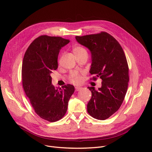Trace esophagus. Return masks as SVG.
I'll return each mask as SVG.
<instances>
[{
    "instance_id": "34e87169",
    "label": "esophagus",
    "mask_w": 152,
    "mask_h": 152,
    "mask_svg": "<svg viewBox=\"0 0 152 152\" xmlns=\"http://www.w3.org/2000/svg\"><path fill=\"white\" fill-rule=\"evenodd\" d=\"M82 88H81V87H78V86H76V87H75L76 91H79L81 90Z\"/></svg>"
}]
</instances>
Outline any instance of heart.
<instances>
[{
  "instance_id": "b5f03b06",
  "label": "heart",
  "mask_w": 152,
  "mask_h": 152,
  "mask_svg": "<svg viewBox=\"0 0 152 152\" xmlns=\"http://www.w3.org/2000/svg\"><path fill=\"white\" fill-rule=\"evenodd\" d=\"M73 53H75V56L77 57L84 53H87V52H86V50L82 47L76 46V47H75L73 49ZM72 81L75 83H78L80 81V77L77 74L73 73L72 76Z\"/></svg>"
}]
</instances>
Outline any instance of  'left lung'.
<instances>
[{"instance_id": "8db88e82", "label": "left lung", "mask_w": 152, "mask_h": 152, "mask_svg": "<svg viewBox=\"0 0 152 152\" xmlns=\"http://www.w3.org/2000/svg\"><path fill=\"white\" fill-rule=\"evenodd\" d=\"M75 38L91 52L90 73L103 80L97 90L88 87L92 96L87 111L94 118L106 120L119 109L126 94L129 79L125 54L119 42L104 32Z\"/></svg>"}]
</instances>
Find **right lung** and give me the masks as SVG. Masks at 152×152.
Here are the masks:
<instances>
[{
    "label": "right lung",
    "mask_w": 152,
    "mask_h": 152,
    "mask_svg": "<svg viewBox=\"0 0 152 152\" xmlns=\"http://www.w3.org/2000/svg\"><path fill=\"white\" fill-rule=\"evenodd\" d=\"M69 39L41 35L29 46L23 57L21 75L23 86L35 112L41 118L55 122L66 113L74 86L62 88L52 84L51 73L58 69V57Z\"/></svg>",
    "instance_id": "1"
}]
</instances>
